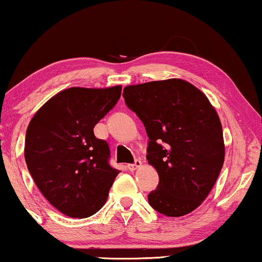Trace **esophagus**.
<instances>
[{
	"mask_svg": "<svg viewBox=\"0 0 262 262\" xmlns=\"http://www.w3.org/2000/svg\"><path fill=\"white\" fill-rule=\"evenodd\" d=\"M142 165V163H141V161H139V160H137L134 162L133 164H128L127 167H128V169L129 170H137L138 168H140Z\"/></svg>",
	"mask_w": 262,
	"mask_h": 262,
	"instance_id": "esophagus-1",
	"label": "esophagus"
}]
</instances>
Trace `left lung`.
Here are the masks:
<instances>
[{
  "mask_svg": "<svg viewBox=\"0 0 262 262\" xmlns=\"http://www.w3.org/2000/svg\"><path fill=\"white\" fill-rule=\"evenodd\" d=\"M123 98L145 125L150 140L146 158L160 177L148 203L170 217L193 211L224 165L223 127L213 105L180 78L127 85Z\"/></svg>",
  "mask_w": 262,
  "mask_h": 262,
  "instance_id": "8db88e82",
  "label": "left lung"
}]
</instances>
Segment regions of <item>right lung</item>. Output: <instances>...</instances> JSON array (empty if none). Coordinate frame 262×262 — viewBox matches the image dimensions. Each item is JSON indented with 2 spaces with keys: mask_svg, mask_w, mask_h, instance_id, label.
I'll list each match as a JSON object with an SVG mask.
<instances>
[{
  "mask_svg": "<svg viewBox=\"0 0 262 262\" xmlns=\"http://www.w3.org/2000/svg\"><path fill=\"white\" fill-rule=\"evenodd\" d=\"M121 85L72 87L49 99L30 121L25 162L36 186L70 217L101 209L120 170L108 164L110 147L94 127L115 106Z\"/></svg>",
  "mask_w": 262,
  "mask_h": 262,
  "instance_id": "obj_1",
  "label": "right lung"
}]
</instances>
